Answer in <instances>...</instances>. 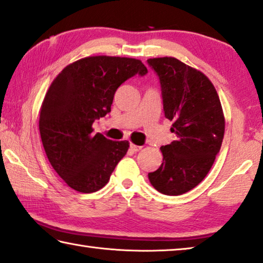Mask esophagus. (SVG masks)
<instances>
[{
	"label": "esophagus",
	"mask_w": 263,
	"mask_h": 263,
	"mask_svg": "<svg viewBox=\"0 0 263 263\" xmlns=\"http://www.w3.org/2000/svg\"><path fill=\"white\" fill-rule=\"evenodd\" d=\"M130 149L133 152H138L141 149V146H138V145H135V144H131L130 145Z\"/></svg>",
	"instance_id": "34e87169"
}]
</instances>
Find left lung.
<instances>
[{
  "label": "left lung",
  "mask_w": 263,
  "mask_h": 263,
  "mask_svg": "<svg viewBox=\"0 0 263 263\" xmlns=\"http://www.w3.org/2000/svg\"><path fill=\"white\" fill-rule=\"evenodd\" d=\"M160 81L165 117L177 140L160 147L162 164L148 173L152 186L181 195L199 185L213 165L224 135V117L214 85L201 71L174 57L149 58Z\"/></svg>",
  "instance_id": "left-lung-1"
}]
</instances>
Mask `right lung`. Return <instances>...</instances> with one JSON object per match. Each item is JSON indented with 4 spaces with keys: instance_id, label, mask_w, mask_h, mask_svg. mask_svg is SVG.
<instances>
[{
    "instance_id": "1",
    "label": "right lung",
    "mask_w": 263,
    "mask_h": 263,
    "mask_svg": "<svg viewBox=\"0 0 263 263\" xmlns=\"http://www.w3.org/2000/svg\"><path fill=\"white\" fill-rule=\"evenodd\" d=\"M137 73L144 76L147 69L136 58L90 56L65 66L47 91L40 112L42 144L53 170L74 191L103 189L126 154L127 140L95 135L92 124L109 114L117 89Z\"/></svg>"
}]
</instances>
